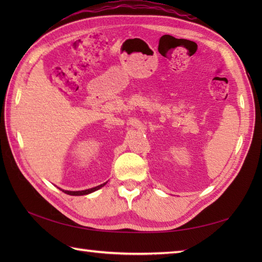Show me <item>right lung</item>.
I'll list each match as a JSON object with an SVG mask.
<instances>
[{
    "instance_id": "right-lung-1",
    "label": "right lung",
    "mask_w": 262,
    "mask_h": 262,
    "mask_svg": "<svg viewBox=\"0 0 262 262\" xmlns=\"http://www.w3.org/2000/svg\"><path fill=\"white\" fill-rule=\"evenodd\" d=\"M105 183L107 182H104V183H102V185H100V186H97V187H94V188H91V189H86V190H80V191H70V190H62V189H60V190H62L63 192H65V193H68V194H71V196H83V194H88V193H91V192H93V191H96V190H98V189H100V188H102Z\"/></svg>"
}]
</instances>
